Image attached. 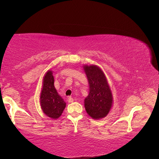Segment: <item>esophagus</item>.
<instances>
[{"instance_id": "esophagus-1", "label": "esophagus", "mask_w": 159, "mask_h": 159, "mask_svg": "<svg viewBox=\"0 0 159 159\" xmlns=\"http://www.w3.org/2000/svg\"><path fill=\"white\" fill-rule=\"evenodd\" d=\"M68 102L70 103H73L74 102V99L72 98L71 97H69L68 98Z\"/></svg>"}]
</instances>
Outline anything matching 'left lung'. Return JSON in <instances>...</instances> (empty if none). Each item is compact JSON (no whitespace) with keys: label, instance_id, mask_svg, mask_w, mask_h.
<instances>
[{"label":"left lung","instance_id":"obj_1","mask_svg":"<svg viewBox=\"0 0 159 159\" xmlns=\"http://www.w3.org/2000/svg\"><path fill=\"white\" fill-rule=\"evenodd\" d=\"M89 84V93L84 99L86 112L93 119L107 116L112 107L113 98L103 70L96 65H84Z\"/></svg>","mask_w":159,"mask_h":159}]
</instances>
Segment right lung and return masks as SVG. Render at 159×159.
<instances>
[{"instance_id": "1", "label": "right lung", "mask_w": 159, "mask_h": 159, "mask_svg": "<svg viewBox=\"0 0 159 159\" xmlns=\"http://www.w3.org/2000/svg\"><path fill=\"white\" fill-rule=\"evenodd\" d=\"M40 103L43 113L53 119H58L66 106L64 100L54 87V78L52 70H48L43 78Z\"/></svg>"}]
</instances>
